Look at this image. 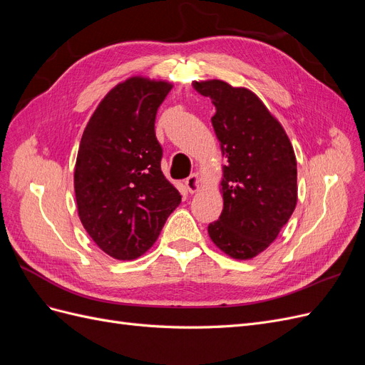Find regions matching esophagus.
Segmentation results:
<instances>
[{
    "mask_svg": "<svg viewBox=\"0 0 365 365\" xmlns=\"http://www.w3.org/2000/svg\"><path fill=\"white\" fill-rule=\"evenodd\" d=\"M184 184L187 187V192H189V193H196L197 190H200L201 180H200V176H197L196 173H193V175H190L189 178L184 181Z\"/></svg>",
    "mask_w": 365,
    "mask_h": 365,
    "instance_id": "34e87169",
    "label": "esophagus"
}]
</instances>
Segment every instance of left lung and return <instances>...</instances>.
<instances>
[{
    "label": "left lung",
    "instance_id": "1",
    "mask_svg": "<svg viewBox=\"0 0 365 365\" xmlns=\"http://www.w3.org/2000/svg\"><path fill=\"white\" fill-rule=\"evenodd\" d=\"M212 98L224 165V208L208 225L210 239L230 257L247 260L267 250L297 205V160L284 129L247 88L222 81L195 82Z\"/></svg>",
    "mask_w": 365,
    "mask_h": 365
}]
</instances>
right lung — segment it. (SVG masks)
I'll return each mask as SVG.
<instances>
[{
    "label": "right lung",
    "mask_w": 365,
    "mask_h": 365,
    "mask_svg": "<svg viewBox=\"0 0 365 365\" xmlns=\"http://www.w3.org/2000/svg\"><path fill=\"white\" fill-rule=\"evenodd\" d=\"M169 82L130 77L98 103L83 130L74 169L77 212L108 256L132 260L160 236L181 195L161 172L155 117Z\"/></svg>",
    "instance_id": "1"
}]
</instances>
